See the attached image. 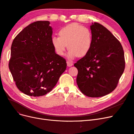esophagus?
<instances>
[{
  "label": "esophagus",
  "instance_id": "obj_1",
  "mask_svg": "<svg viewBox=\"0 0 134 134\" xmlns=\"http://www.w3.org/2000/svg\"><path fill=\"white\" fill-rule=\"evenodd\" d=\"M66 63H67V65L68 66H71L72 65H73V63H72V62H71V61L68 60Z\"/></svg>",
  "mask_w": 134,
  "mask_h": 134
}]
</instances>
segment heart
Instances as JSON below:
<instances>
[{"instance_id":"obj_1","label":"heart","mask_w":134,"mask_h":134,"mask_svg":"<svg viewBox=\"0 0 134 134\" xmlns=\"http://www.w3.org/2000/svg\"><path fill=\"white\" fill-rule=\"evenodd\" d=\"M59 37L54 36L51 42L58 55L63 56L67 45L69 50L68 57L81 58L90 51L93 41L92 34L90 29L78 24L72 23L62 28L59 32Z\"/></svg>"}]
</instances>
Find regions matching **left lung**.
<instances>
[{
	"label": "left lung",
	"instance_id": "obj_1",
	"mask_svg": "<svg viewBox=\"0 0 134 134\" xmlns=\"http://www.w3.org/2000/svg\"><path fill=\"white\" fill-rule=\"evenodd\" d=\"M93 41L88 53L74 64L78 70L76 83L80 91L90 97L112 92L123 74V47L111 32L100 24L91 26Z\"/></svg>",
	"mask_w": 134,
	"mask_h": 134
}]
</instances>
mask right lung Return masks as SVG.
Segmentation results:
<instances>
[{
  "instance_id": "right-lung-1",
  "label": "right lung",
  "mask_w": 134,
  "mask_h": 134,
  "mask_svg": "<svg viewBox=\"0 0 134 134\" xmlns=\"http://www.w3.org/2000/svg\"><path fill=\"white\" fill-rule=\"evenodd\" d=\"M49 21L32 23L11 46L9 68L18 90L30 96L46 94L66 70V62L55 52Z\"/></svg>"
}]
</instances>
